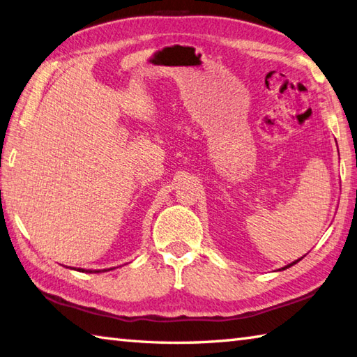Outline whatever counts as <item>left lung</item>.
<instances>
[{"label": "left lung", "instance_id": "left-lung-1", "mask_svg": "<svg viewBox=\"0 0 357 357\" xmlns=\"http://www.w3.org/2000/svg\"><path fill=\"white\" fill-rule=\"evenodd\" d=\"M301 259H302V257H301ZM301 259H298V261H294V262H291V264H288V265H287V267H284L282 270H285V268H288V267H291V265H294V264H298V262H299Z\"/></svg>", "mask_w": 357, "mask_h": 357}]
</instances>
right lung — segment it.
I'll use <instances>...</instances> for the list:
<instances>
[{
  "label": "right lung",
  "instance_id": "add662e5",
  "mask_svg": "<svg viewBox=\"0 0 357 357\" xmlns=\"http://www.w3.org/2000/svg\"><path fill=\"white\" fill-rule=\"evenodd\" d=\"M78 271H82V273H100V270L92 271V270H82V268H78ZM102 271H104V270H102Z\"/></svg>",
  "mask_w": 357,
  "mask_h": 357
}]
</instances>
